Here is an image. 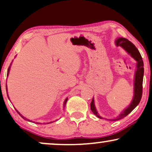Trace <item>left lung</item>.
Segmentation results:
<instances>
[{"label":"left lung","mask_w":152,"mask_h":152,"mask_svg":"<svg viewBox=\"0 0 152 152\" xmlns=\"http://www.w3.org/2000/svg\"><path fill=\"white\" fill-rule=\"evenodd\" d=\"M116 45L117 46H120L128 53L130 54L131 57L134 58V59L137 61V69L135 72V78H134V96H133V99L132 102L130 104L128 108H126L121 114L115 118L114 120H112L113 121H116L121 120V119L124 118L126 117L136 107L137 105L139 104L140 102L141 98H142V81H143V76H144V63H143V60L141 56L139 50L137 48L135 47L134 44L132 42L129 41L128 39L124 37H120L117 39L116 40ZM90 108L92 113L98 117L99 118L103 119L97 113L95 108L94 103V99H92V102L90 104Z\"/></svg>","instance_id":"left-lung-1"}]
</instances>
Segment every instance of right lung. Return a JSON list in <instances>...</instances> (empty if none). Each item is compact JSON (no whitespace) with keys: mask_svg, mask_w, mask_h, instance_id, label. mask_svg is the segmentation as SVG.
<instances>
[{"mask_svg":"<svg viewBox=\"0 0 152 152\" xmlns=\"http://www.w3.org/2000/svg\"><path fill=\"white\" fill-rule=\"evenodd\" d=\"M9 71H10V67H9V69H8V70H7V75H8V73H9ZM66 101H67V99H66L65 101H64V106H65V104H66ZM17 112H18V111H17ZM18 113H19V114L20 115H21V114H20V113H19V112H18ZM21 116L22 117H23V119H25L23 116H22V115H21ZM25 120H27V119H26V118L25 119ZM28 121H29V120H28Z\"/></svg>","mask_w":152,"mask_h":152,"instance_id":"add662e5","label":"right lung"}]
</instances>
